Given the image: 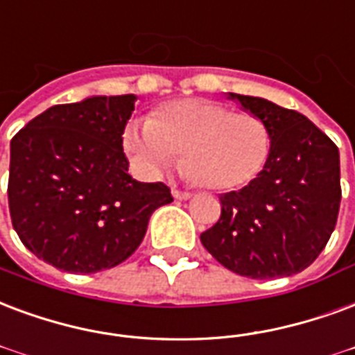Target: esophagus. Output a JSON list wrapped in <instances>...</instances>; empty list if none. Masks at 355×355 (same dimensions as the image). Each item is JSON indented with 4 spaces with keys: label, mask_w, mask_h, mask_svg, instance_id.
<instances>
[{
    "label": "esophagus",
    "mask_w": 355,
    "mask_h": 355,
    "mask_svg": "<svg viewBox=\"0 0 355 355\" xmlns=\"http://www.w3.org/2000/svg\"><path fill=\"white\" fill-rule=\"evenodd\" d=\"M173 198L175 199H190L191 198V191L188 190H180L178 186H173Z\"/></svg>",
    "instance_id": "obj_1"
}]
</instances>
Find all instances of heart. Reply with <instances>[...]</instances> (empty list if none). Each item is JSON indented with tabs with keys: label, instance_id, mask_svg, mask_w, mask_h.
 Masks as SVG:
<instances>
[{
	"label": "heart",
	"instance_id": "1",
	"mask_svg": "<svg viewBox=\"0 0 355 355\" xmlns=\"http://www.w3.org/2000/svg\"><path fill=\"white\" fill-rule=\"evenodd\" d=\"M125 152L143 173L156 175L177 162L198 184L235 190L250 184L271 154V130L250 112L211 99H177L133 122L124 133Z\"/></svg>",
	"mask_w": 355,
	"mask_h": 355
}]
</instances>
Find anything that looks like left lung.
I'll return each mask as SVG.
<instances>
[{
	"label": "left lung",
	"instance_id": "left-lung-1",
	"mask_svg": "<svg viewBox=\"0 0 355 355\" xmlns=\"http://www.w3.org/2000/svg\"><path fill=\"white\" fill-rule=\"evenodd\" d=\"M227 97L269 125L271 154L250 184L220 196V220L201 233V243L241 277H291L320 256L337 224V144L301 112L263 97Z\"/></svg>",
	"mask_w": 355,
	"mask_h": 355
}]
</instances>
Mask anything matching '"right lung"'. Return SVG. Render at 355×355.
<instances>
[{
	"label": "right lung",
	"mask_w": 355,
	"mask_h": 355,
	"mask_svg": "<svg viewBox=\"0 0 355 355\" xmlns=\"http://www.w3.org/2000/svg\"><path fill=\"white\" fill-rule=\"evenodd\" d=\"M137 97L54 105L10 141L9 211L24 246L67 272L103 271L143 243L152 212L173 201L164 182L128 173L122 135Z\"/></svg>",
	"instance_id": "1"
}]
</instances>
